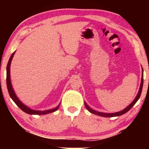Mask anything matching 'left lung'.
I'll return each instance as SVG.
<instances>
[{"label": "left lung", "instance_id": "obj_1", "mask_svg": "<svg viewBox=\"0 0 149 149\" xmlns=\"http://www.w3.org/2000/svg\"><path fill=\"white\" fill-rule=\"evenodd\" d=\"M142 86H143V69H142V79H141V83H140V89L139 91H138V93L137 95H136L135 98L133 100V102L130 104V105H128L125 109H124L122 111H119V112H117V113H101V112H98V111H95L94 110H93L92 109H91L90 107L87 105V104L84 102L85 103V106L86 107V109L88 110V111L90 112L91 113L94 114V115H98V116H101V117H118V116H121L123 114H125L127 113V111H129L130 109H132V107H134V105L136 103V102L138 100V99L140 98V95H141L142 93Z\"/></svg>", "mask_w": 149, "mask_h": 149}]
</instances>
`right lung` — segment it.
<instances>
[{"label": "right lung", "instance_id": "add662e5", "mask_svg": "<svg viewBox=\"0 0 149 149\" xmlns=\"http://www.w3.org/2000/svg\"><path fill=\"white\" fill-rule=\"evenodd\" d=\"M15 52H14L13 54H12L11 57H10L9 60V62H8V64L7 66V89H8V91H9V95L10 97H11V98L13 100L14 102L17 104V107H19L20 109H22L24 112H25L26 113L29 114V115H46V114L54 113V112L56 111L57 110L59 109V107H60V104H59L58 107L54 108V109H53L47 110V111H36V110H33L27 107V106L24 104V103H22V102L19 100V99L18 98L13 89V86H12L11 81V76H10V66H11L12 59L13 58V56L14 54H15Z\"/></svg>", "mask_w": 149, "mask_h": 149}]
</instances>
